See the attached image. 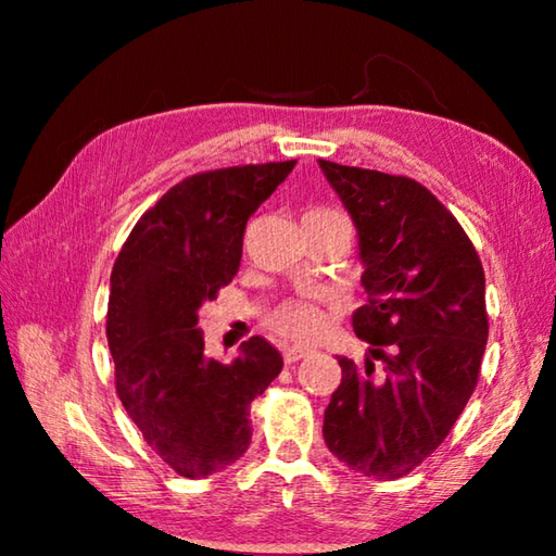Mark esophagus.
Wrapping results in <instances>:
<instances>
[{
	"instance_id": "34e87169",
	"label": "esophagus",
	"mask_w": 556,
	"mask_h": 556,
	"mask_svg": "<svg viewBox=\"0 0 556 556\" xmlns=\"http://www.w3.org/2000/svg\"><path fill=\"white\" fill-rule=\"evenodd\" d=\"M281 353H285L287 363H296V361H301V357H306L312 351H308V348H304V345H285V348H281Z\"/></svg>"
}]
</instances>
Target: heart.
<instances>
[{
    "instance_id": "heart-1",
    "label": "heart",
    "mask_w": 556,
    "mask_h": 556,
    "mask_svg": "<svg viewBox=\"0 0 556 556\" xmlns=\"http://www.w3.org/2000/svg\"><path fill=\"white\" fill-rule=\"evenodd\" d=\"M324 213H338V211L316 208V211H308L306 215H324ZM267 326L281 338H291V341H306V338L316 336L324 328V314H321V308L314 304V301L287 299L267 314Z\"/></svg>"
}]
</instances>
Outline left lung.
Segmentation results:
<instances>
[{
  "label": "left lung",
  "mask_w": 556,
  "mask_h": 556,
  "mask_svg": "<svg viewBox=\"0 0 556 556\" xmlns=\"http://www.w3.org/2000/svg\"><path fill=\"white\" fill-rule=\"evenodd\" d=\"M318 164L357 228L368 304L353 331L370 343L363 365L338 357L324 439L355 473L392 481L434 454L476 390L488 343L483 265L414 178Z\"/></svg>",
  "instance_id": "left-lung-1"
}]
</instances>
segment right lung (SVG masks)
I'll list each match as a JSON object with an SVG mask.
<instances>
[{
	"label": "right lung",
	"instance_id": "obj_1",
	"mask_svg": "<svg viewBox=\"0 0 556 556\" xmlns=\"http://www.w3.org/2000/svg\"><path fill=\"white\" fill-rule=\"evenodd\" d=\"M291 162L184 178L131 228L110 275L108 343L115 388L149 446L184 478H205L250 446V404L281 372L252 336L230 365L203 353L201 308L238 275L244 225Z\"/></svg>",
	"mask_w": 556,
	"mask_h": 556
}]
</instances>
